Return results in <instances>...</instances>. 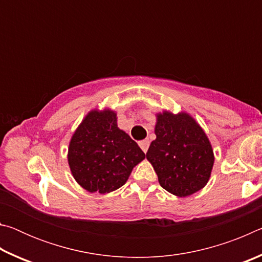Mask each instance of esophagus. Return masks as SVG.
<instances>
[{"label": "esophagus", "mask_w": 262, "mask_h": 262, "mask_svg": "<svg viewBox=\"0 0 262 262\" xmlns=\"http://www.w3.org/2000/svg\"><path fill=\"white\" fill-rule=\"evenodd\" d=\"M139 145L141 147V149L143 150V152H147L148 151V148H149V141L148 140L140 141L139 142Z\"/></svg>", "instance_id": "obj_1"}]
</instances>
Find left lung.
Masks as SVG:
<instances>
[{"label": "left lung", "mask_w": 262, "mask_h": 262, "mask_svg": "<svg viewBox=\"0 0 262 262\" xmlns=\"http://www.w3.org/2000/svg\"><path fill=\"white\" fill-rule=\"evenodd\" d=\"M147 159L164 189L179 198L202 189L210 178L214 151L206 133L189 114L158 113Z\"/></svg>", "instance_id": "obj_1"}]
</instances>
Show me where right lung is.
<instances>
[{
  "label": "right lung",
  "mask_w": 262,
  "mask_h": 262,
  "mask_svg": "<svg viewBox=\"0 0 262 262\" xmlns=\"http://www.w3.org/2000/svg\"><path fill=\"white\" fill-rule=\"evenodd\" d=\"M145 158L129 135L117 125V113L92 110L72 136L68 163L75 180L88 192L120 188L132 170Z\"/></svg>",
  "instance_id": "right-lung-1"
}]
</instances>
